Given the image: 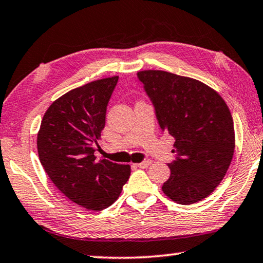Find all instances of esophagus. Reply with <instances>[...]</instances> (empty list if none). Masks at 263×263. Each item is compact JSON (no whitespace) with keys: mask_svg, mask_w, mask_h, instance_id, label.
Segmentation results:
<instances>
[{"mask_svg":"<svg viewBox=\"0 0 263 263\" xmlns=\"http://www.w3.org/2000/svg\"><path fill=\"white\" fill-rule=\"evenodd\" d=\"M150 164H151V160H144V162H142V163L136 164V166L140 167V169H145V167H147Z\"/></svg>","mask_w":263,"mask_h":263,"instance_id":"esophagus-1","label":"esophagus"}]
</instances>
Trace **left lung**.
<instances>
[{"instance_id":"8db88e82","label":"left lung","mask_w":263,"mask_h":263,"mask_svg":"<svg viewBox=\"0 0 263 263\" xmlns=\"http://www.w3.org/2000/svg\"><path fill=\"white\" fill-rule=\"evenodd\" d=\"M139 82L155 107L162 131L174 137L175 160L162 190L179 204L202 201L216 189L232 163V113L219 94L203 82L164 70H142Z\"/></svg>"}]
</instances>
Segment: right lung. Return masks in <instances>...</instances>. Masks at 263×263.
I'll return each instance as SVG.
<instances>
[{"mask_svg": "<svg viewBox=\"0 0 263 263\" xmlns=\"http://www.w3.org/2000/svg\"><path fill=\"white\" fill-rule=\"evenodd\" d=\"M119 77L88 82L47 109L37 133L39 158L55 186L88 210H103L119 197L130 165L97 160L108 101Z\"/></svg>", "mask_w": 263, "mask_h": 263, "instance_id": "obj_1", "label": "right lung"}]
</instances>
